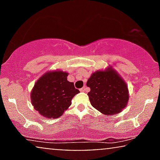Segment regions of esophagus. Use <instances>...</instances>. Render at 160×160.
Here are the masks:
<instances>
[{
    "label": "esophagus",
    "instance_id": "34e87169",
    "mask_svg": "<svg viewBox=\"0 0 160 160\" xmlns=\"http://www.w3.org/2000/svg\"><path fill=\"white\" fill-rule=\"evenodd\" d=\"M80 91H81V92H88V91H89V89H88V87H86V86H84L83 87L80 89Z\"/></svg>",
    "mask_w": 160,
    "mask_h": 160
}]
</instances>
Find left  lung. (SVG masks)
<instances>
[{
	"instance_id": "left-lung-1",
	"label": "left lung",
	"mask_w": 160,
	"mask_h": 160,
	"mask_svg": "<svg viewBox=\"0 0 160 160\" xmlns=\"http://www.w3.org/2000/svg\"><path fill=\"white\" fill-rule=\"evenodd\" d=\"M90 88L88 92L91 104L106 115L118 113L126 107L128 100V87L113 69L93 73L87 80Z\"/></svg>"
}]
</instances>
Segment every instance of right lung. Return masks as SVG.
Returning <instances> with one entry per match:
<instances>
[{
    "mask_svg": "<svg viewBox=\"0 0 160 160\" xmlns=\"http://www.w3.org/2000/svg\"><path fill=\"white\" fill-rule=\"evenodd\" d=\"M68 73L52 71L42 76L34 84L31 98L34 109L47 118H58L80 92L74 82L68 81Z\"/></svg>",
    "mask_w": 160,
    "mask_h": 160,
    "instance_id": "1",
    "label": "right lung"
}]
</instances>
